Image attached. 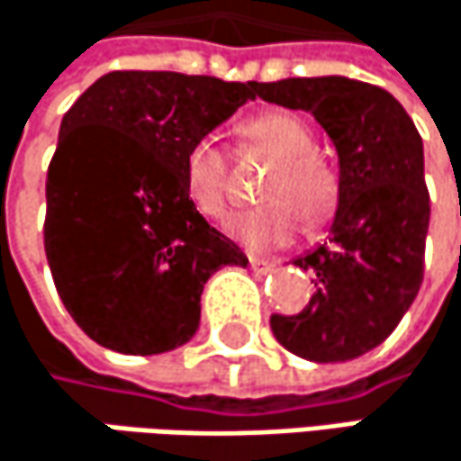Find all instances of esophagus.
<instances>
[{
  "label": "esophagus",
  "mask_w": 461,
  "mask_h": 461,
  "mask_svg": "<svg viewBox=\"0 0 461 461\" xmlns=\"http://www.w3.org/2000/svg\"><path fill=\"white\" fill-rule=\"evenodd\" d=\"M249 265H252V270L259 273V276H262V273H270V270L276 267V262H273V259H265V258H249Z\"/></svg>",
  "instance_id": "obj_1"
}]
</instances>
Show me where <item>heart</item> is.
Returning a JSON list of instances; mask_svg holds the SVG:
<instances>
[{"mask_svg":"<svg viewBox=\"0 0 461 461\" xmlns=\"http://www.w3.org/2000/svg\"><path fill=\"white\" fill-rule=\"evenodd\" d=\"M241 138L267 156L276 167L267 172L259 196L270 202L239 212L228 230L249 249H273L294 239L300 218L308 228L323 225L337 203V180L331 169L316 158L311 127L286 111H265L244 122ZM183 188L196 212L209 220H220L228 212V158L225 153L202 138L185 150Z\"/></svg>","mask_w":461,"mask_h":461,"instance_id":"1","label":"heart"}]
</instances>
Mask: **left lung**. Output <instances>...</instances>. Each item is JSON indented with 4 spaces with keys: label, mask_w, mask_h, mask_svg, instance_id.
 Wrapping results in <instances>:
<instances>
[{
    "label": "left lung",
    "mask_w": 461,
    "mask_h": 461,
    "mask_svg": "<svg viewBox=\"0 0 461 461\" xmlns=\"http://www.w3.org/2000/svg\"><path fill=\"white\" fill-rule=\"evenodd\" d=\"M267 103L308 111L339 156V206L329 244L294 265L316 276V294L297 316H270L294 356L339 364L382 345L414 303L425 276L430 194L422 138L382 86L345 79L262 82Z\"/></svg>",
    "instance_id": "obj_1"
}]
</instances>
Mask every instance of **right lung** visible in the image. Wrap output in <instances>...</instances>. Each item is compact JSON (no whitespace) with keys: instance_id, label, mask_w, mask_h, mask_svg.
I'll list each match as a JSON object with an SVG mask.
<instances>
[{"instance_id":"obj_1","label":"right lung","mask_w":461,"mask_h":461,"mask_svg":"<svg viewBox=\"0 0 461 461\" xmlns=\"http://www.w3.org/2000/svg\"><path fill=\"white\" fill-rule=\"evenodd\" d=\"M255 89L111 71L66 111L47 169L44 252L66 311L97 345L130 356L185 345L206 278L249 262L188 202L183 158Z\"/></svg>"}]
</instances>
